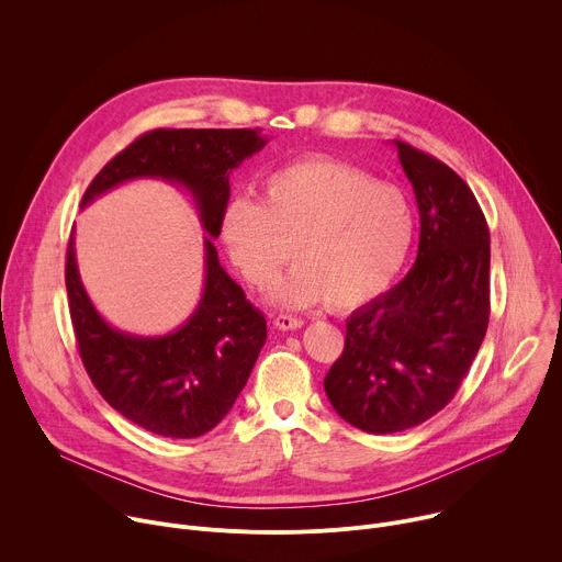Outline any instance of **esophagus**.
I'll use <instances>...</instances> for the list:
<instances>
[{
  "label": "esophagus",
  "mask_w": 562,
  "mask_h": 562,
  "mask_svg": "<svg viewBox=\"0 0 562 562\" xmlns=\"http://www.w3.org/2000/svg\"><path fill=\"white\" fill-rule=\"evenodd\" d=\"M273 325H276V329H280V331H295V329H302V327H304V319H302V317H295V315L280 313V315L273 317Z\"/></svg>",
  "instance_id": "esophagus-1"
}]
</instances>
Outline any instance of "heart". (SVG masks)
Here are the masks:
<instances>
[{"label": "heart", "instance_id": "b5f03b06", "mask_svg": "<svg viewBox=\"0 0 562 562\" xmlns=\"http://www.w3.org/2000/svg\"><path fill=\"white\" fill-rule=\"evenodd\" d=\"M416 237V213L393 184L327 155L276 169L262 198H237L222 215V239L251 286H267L291 258L273 300L311 306L329 300L347 311L375 300L403 269Z\"/></svg>", "mask_w": 562, "mask_h": 562}]
</instances>
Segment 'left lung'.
<instances>
[{
    "label": "left lung",
    "instance_id": "obj_1",
    "mask_svg": "<svg viewBox=\"0 0 562 562\" xmlns=\"http://www.w3.org/2000/svg\"><path fill=\"white\" fill-rule=\"evenodd\" d=\"M420 209L416 265L347 319L325 378L334 409L367 434L423 425L456 395L490 325V228L467 182L395 139Z\"/></svg>",
    "mask_w": 562,
    "mask_h": 562
}]
</instances>
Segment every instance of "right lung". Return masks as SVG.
Returning <instances> with one entry per match:
<instances>
[{
  "instance_id": "obj_1",
  "label": "right lung",
  "mask_w": 562,
  "mask_h": 562,
  "mask_svg": "<svg viewBox=\"0 0 562 562\" xmlns=\"http://www.w3.org/2000/svg\"><path fill=\"white\" fill-rule=\"evenodd\" d=\"M267 144L260 128H155L120 150L89 184L82 206L109 189L159 178L187 187L204 231L217 237L228 204V173ZM204 237V293L187 323L159 338L113 329L77 273L72 235L66 249L70 323L85 369L106 403L137 427L165 438H198L233 407L267 340V319L222 269Z\"/></svg>"
}]
</instances>
